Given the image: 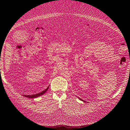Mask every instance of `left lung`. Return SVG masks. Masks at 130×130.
<instances>
[{"mask_svg": "<svg viewBox=\"0 0 130 130\" xmlns=\"http://www.w3.org/2000/svg\"><path fill=\"white\" fill-rule=\"evenodd\" d=\"M80 99V100H82V99ZM82 100V101H84V100Z\"/></svg>", "mask_w": 130, "mask_h": 130, "instance_id": "left-lung-1", "label": "left lung"}]
</instances>
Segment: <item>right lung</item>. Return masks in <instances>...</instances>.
Wrapping results in <instances>:
<instances>
[{"label":"right lung","mask_w":130,"mask_h":130,"mask_svg":"<svg viewBox=\"0 0 130 130\" xmlns=\"http://www.w3.org/2000/svg\"><path fill=\"white\" fill-rule=\"evenodd\" d=\"M48 88H49V86L47 87V89H46L45 90L41 91V93H38V94H34V95H23V96H24L25 97L28 98H36L39 97V96H40L41 95H43L44 93H45L46 91H47V90H48Z\"/></svg>","instance_id":"right-lung-1"}]
</instances>
